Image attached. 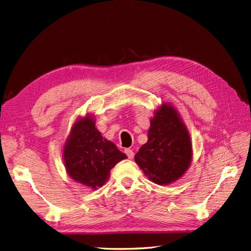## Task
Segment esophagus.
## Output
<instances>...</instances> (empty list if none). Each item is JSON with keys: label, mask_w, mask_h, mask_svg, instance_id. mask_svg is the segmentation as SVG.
<instances>
[{"label": "esophagus", "mask_w": 251, "mask_h": 251, "mask_svg": "<svg viewBox=\"0 0 251 251\" xmlns=\"http://www.w3.org/2000/svg\"><path fill=\"white\" fill-rule=\"evenodd\" d=\"M124 152H125L126 155L128 156V159H132L133 155H134V153H133V151H132V149H130V148H126V149L124 150Z\"/></svg>", "instance_id": "obj_1"}]
</instances>
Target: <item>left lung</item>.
Instances as JSON below:
<instances>
[{"label": "left lung", "instance_id": "left-lung-1", "mask_svg": "<svg viewBox=\"0 0 251 251\" xmlns=\"http://www.w3.org/2000/svg\"><path fill=\"white\" fill-rule=\"evenodd\" d=\"M191 142L187 129L171 106L164 105L150 122L148 141L134 161L149 180L159 185L176 181L191 161Z\"/></svg>", "mask_w": 251, "mask_h": 251}]
</instances>
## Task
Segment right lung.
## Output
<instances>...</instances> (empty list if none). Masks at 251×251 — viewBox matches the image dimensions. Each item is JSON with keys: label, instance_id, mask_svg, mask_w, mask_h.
<instances>
[{"label": "right lung", "instance_id": "obj_1", "mask_svg": "<svg viewBox=\"0 0 251 251\" xmlns=\"http://www.w3.org/2000/svg\"><path fill=\"white\" fill-rule=\"evenodd\" d=\"M126 157L112 142L103 139L89 117L76 122L64 148L69 176L92 189L102 187L109 171Z\"/></svg>", "mask_w": 251, "mask_h": 251}]
</instances>
